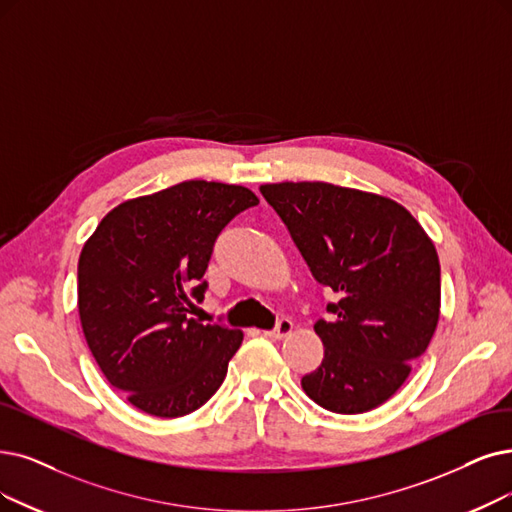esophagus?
<instances>
[{
    "instance_id": "1",
    "label": "esophagus",
    "mask_w": 512,
    "mask_h": 512,
    "mask_svg": "<svg viewBox=\"0 0 512 512\" xmlns=\"http://www.w3.org/2000/svg\"><path fill=\"white\" fill-rule=\"evenodd\" d=\"M292 327H294V323H292L288 317H281V319L275 323L273 330L264 332V334L271 336V338H283V336H288V334L292 332Z\"/></svg>"
}]
</instances>
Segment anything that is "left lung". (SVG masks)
<instances>
[{"label": "left lung", "mask_w": 512, "mask_h": 512, "mask_svg": "<svg viewBox=\"0 0 512 512\" xmlns=\"http://www.w3.org/2000/svg\"><path fill=\"white\" fill-rule=\"evenodd\" d=\"M317 283L338 294L317 370L304 393L336 414L382 405L424 355L439 321L441 267L433 241L397 201L330 182L262 185Z\"/></svg>", "instance_id": "1"}]
</instances>
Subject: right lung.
I'll return each instance as SVG.
<instances>
[{"label":"right lung","instance_id":"obj_1","mask_svg":"<svg viewBox=\"0 0 512 512\" xmlns=\"http://www.w3.org/2000/svg\"><path fill=\"white\" fill-rule=\"evenodd\" d=\"M258 206L245 187L187 180L124 201L100 220L77 264L84 336L113 388L140 412L187 416L227 376L243 334L189 319L224 227Z\"/></svg>","mask_w":512,"mask_h":512}]
</instances>
